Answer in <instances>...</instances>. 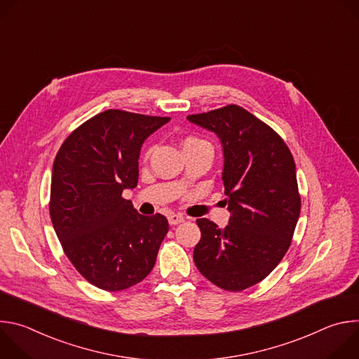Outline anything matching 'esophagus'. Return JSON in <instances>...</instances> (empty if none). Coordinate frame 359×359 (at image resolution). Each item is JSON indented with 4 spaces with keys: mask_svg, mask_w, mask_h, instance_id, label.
Segmentation results:
<instances>
[{
    "mask_svg": "<svg viewBox=\"0 0 359 359\" xmlns=\"http://www.w3.org/2000/svg\"><path fill=\"white\" fill-rule=\"evenodd\" d=\"M168 220H169V224H170V226H176V224L183 223V222H184V217H183L182 215H175V213H172V215H169Z\"/></svg>",
    "mask_w": 359,
    "mask_h": 359,
    "instance_id": "obj_1",
    "label": "esophagus"
}]
</instances>
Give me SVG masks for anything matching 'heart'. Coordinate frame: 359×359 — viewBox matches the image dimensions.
I'll return each instance as SVG.
<instances>
[{
    "instance_id": "heart-1",
    "label": "heart",
    "mask_w": 359,
    "mask_h": 359,
    "mask_svg": "<svg viewBox=\"0 0 359 359\" xmlns=\"http://www.w3.org/2000/svg\"><path fill=\"white\" fill-rule=\"evenodd\" d=\"M194 143H206L204 140L198 139V137H187L183 143V146H187V144H194Z\"/></svg>"
}]
</instances>
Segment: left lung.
<instances>
[{
  "mask_svg": "<svg viewBox=\"0 0 359 359\" xmlns=\"http://www.w3.org/2000/svg\"><path fill=\"white\" fill-rule=\"evenodd\" d=\"M187 119L220 139L230 212L224 229L208 219L196 220L201 237L193 260L217 287L241 291L264 280L291 244L301 210L295 163L284 140L237 105Z\"/></svg>",
  "mask_w": 359,
  "mask_h": 359,
  "instance_id": "left-lung-1",
  "label": "left lung"
}]
</instances>
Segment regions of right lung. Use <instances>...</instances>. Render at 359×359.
<instances>
[{"label": "right lung", "instance_id": "right-lung-1", "mask_svg": "<svg viewBox=\"0 0 359 359\" xmlns=\"http://www.w3.org/2000/svg\"><path fill=\"white\" fill-rule=\"evenodd\" d=\"M169 121L109 109L75 129L57 153L50 220L69 262L97 288L126 290L156 263L168 219L139 215L122 191L137 186L143 142Z\"/></svg>", "mask_w": 359, "mask_h": 359}]
</instances>
